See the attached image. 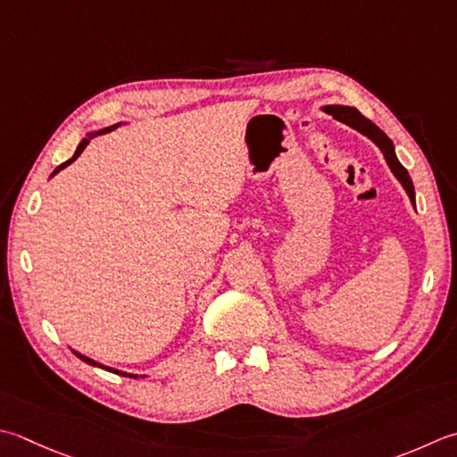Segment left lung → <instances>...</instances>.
I'll return each instance as SVG.
<instances>
[{"label":"left lung","mask_w":457,"mask_h":457,"mask_svg":"<svg viewBox=\"0 0 457 457\" xmlns=\"http://www.w3.org/2000/svg\"><path fill=\"white\" fill-rule=\"evenodd\" d=\"M325 111L328 114H333L337 120L348 124V127H353V129H356L359 132L366 134V137H369L372 142H377V146L382 150V154H384V158H386L390 170H392V172H395V176L398 178L400 184L404 186L406 194L410 195V202L416 205L412 178H410L408 170L398 162V158L395 154V145H392V140L386 137V134H384L377 127V124L370 122L369 119H364V116L356 109H353V106H338V104H335V106H325Z\"/></svg>","instance_id":"left-lung-1"}]
</instances>
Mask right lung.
<instances>
[{
  "mask_svg": "<svg viewBox=\"0 0 457 457\" xmlns=\"http://www.w3.org/2000/svg\"><path fill=\"white\" fill-rule=\"evenodd\" d=\"M112 129H116V127H111V129H104V130H98V132H95V134H104V132H109V130H112ZM95 134H88V138H93L95 137ZM88 138H85L83 142H80V145L77 146V150H75V154H73V158H71V160H67V162H62L61 166H57L55 168V172H53L51 176H55L57 172H59V170H62V168H65V166H69L71 162H73V160H77L79 156H80V152H83L85 148H87V145H88V142H91V140H88ZM77 356H79V359L80 361H85L87 364H91V366H101V369H104V370H111V372H116V374H122V377H134V374H127V372H119V370H114V369H109V366H103V364H98V362H95V361H91V359H87V356L85 354H80V353H75ZM134 378H137V377H134Z\"/></svg>",
  "mask_w": 457,
  "mask_h": 457,
  "instance_id": "right-lung-1",
  "label": "right lung"
}]
</instances>
